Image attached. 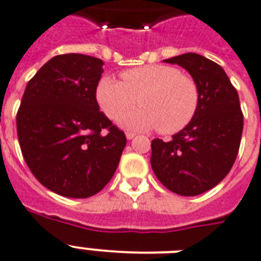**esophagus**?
<instances>
[{
    "label": "esophagus",
    "mask_w": 261,
    "mask_h": 261,
    "mask_svg": "<svg viewBox=\"0 0 261 261\" xmlns=\"http://www.w3.org/2000/svg\"><path fill=\"white\" fill-rule=\"evenodd\" d=\"M125 135H126V139L128 140H132L136 137V133H133V132H126Z\"/></svg>",
    "instance_id": "1"
}]
</instances>
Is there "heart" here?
I'll use <instances>...</instances> for the list:
<instances>
[{"label": "heart", "mask_w": 261, "mask_h": 261, "mask_svg": "<svg viewBox=\"0 0 261 261\" xmlns=\"http://www.w3.org/2000/svg\"><path fill=\"white\" fill-rule=\"evenodd\" d=\"M121 81L102 77L96 97L105 115L117 120L139 100L143 107L122 118L124 126L145 130L157 128L164 135L184 129L199 108V87L195 80L171 65H145L121 73Z\"/></svg>", "instance_id": "1"}]
</instances>
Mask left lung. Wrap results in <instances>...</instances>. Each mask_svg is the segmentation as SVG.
Returning <instances> with one entry per match:
<instances>
[{"mask_svg":"<svg viewBox=\"0 0 261 261\" xmlns=\"http://www.w3.org/2000/svg\"><path fill=\"white\" fill-rule=\"evenodd\" d=\"M189 72L199 87L195 117L171 141L152 140L150 165L172 192L196 196L210 191L231 171L243 133L239 94L216 62L196 53L164 60Z\"/></svg>","mask_w":261,"mask_h":261,"instance_id":"1","label":"left lung"}]
</instances>
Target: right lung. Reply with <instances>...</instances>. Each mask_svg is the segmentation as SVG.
<instances>
[{"label":"right lung","mask_w":261,"mask_h":261,"mask_svg":"<svg viewBox=\"0 0 261 261\" xmlns=\"http://www.w3.org/2000/svg\"><path fill=\"white\" fill-rule=\"evenodd\" d=\"M104 62L60 55L28 83L17 112V135L28 167L57 195L85 199L111 181L125 133L100 112L96 89Z\"/></svg>","instance_id":"add662e5"}]
</instances>
